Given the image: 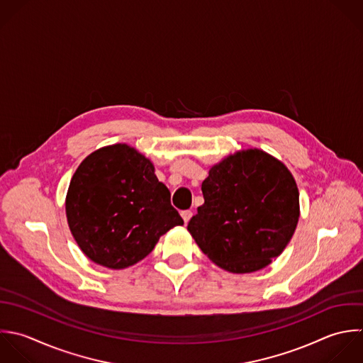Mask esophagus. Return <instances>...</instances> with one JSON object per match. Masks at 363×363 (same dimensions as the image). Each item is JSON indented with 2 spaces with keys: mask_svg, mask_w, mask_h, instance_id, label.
Returning <instances> with one entry per match:
<instances>
[{
  "mask_svg": "<svg viewBox=\"0 0 363 363\" xmlns=\"http://www.w3.org/2000/svg\"><path fill=\"white\" fill-rule=\"evenodd\" d=\"M181 216H182V219H184V222H185V225L191 220V218H192V212L191 211H182L181 212Z\"/></svg>",
  "mask_w": 363,
  "mask_h": 363,
  "instance_id": "34e87169",
  "label": "esophagus"
}]
</instances>
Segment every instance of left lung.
I'll return each instance as SVG.
<instances>
[{"mask_svg":"<svg viewBox=\"0 0 363 363\" xmlns=\"http://www.w3.org/2000/svg\"><path fill=\"white\" fill-rule=\"evenodd\" d=\"M202 194L205 203L189 220L188 232L209 260L229 273L267 267L296 232V179L263 150H240L212 165Z\"/></svg>","mask_w":363,"mask_h":363,"instance_id":"1","label":"left lung"}]
</instances>
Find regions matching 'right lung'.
I'll list each match as a JSON object with an SVG mask.
<instances>
[{
  "label": "right lung",
  "instance_id": "1",
  "mask_svg": "<svg viewBox=\"0 0 363 363\" xmlns=\"http://www.w3.org/2000/svg\"><path fill=\"white\" fill-rule=\"evenodd\" d=\"M69 229L96 264L127 269L184 220L154 164L128 144L101 147L73 174L65 201Z\"/></svg>",
  "mask_w": 363,
  "mask_h": 363
}]
</instances>
